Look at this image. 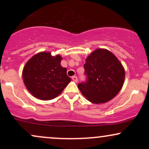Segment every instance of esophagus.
<instances>
[{
	"instance_id": "1",
	"label": "esophagus",
	"mask_w": 149,
	"mask_h": 149,
	"mask_svg": "<svg viewBox=\"0 0 149 149\" xmlns=\"http://www.w3.org/2000/svg\"><path fill=\"white\" fill-rule=\"evenodd\" d=\"M72 80L74 82H76V83H77V82H78V78H77V76H73L72 77Z\"/></svg>"
}]
</instances>
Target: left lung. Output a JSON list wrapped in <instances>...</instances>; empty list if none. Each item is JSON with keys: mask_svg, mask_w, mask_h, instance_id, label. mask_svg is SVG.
Masks as SVG:
<instances>
[{"mask_svg": "<svg viewBox=\"0 0 149 149\" xmlns=\"http://www.w3.org/2000/svg\"><path fill=\"white\" fill-rule=\"evenodd\" d=\"M85 61L86 81L78 85L83 96L94 104L105 103L112 100L124 83L125 72L122 64L106 49H97Z\"/></svg>", "mask_w": 149, "mask_h": 149, "instance_id": "obj_1", "label": "left lung"}]
</instances>
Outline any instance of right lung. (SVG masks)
I'll list each match as a JSON object with an SVG mask.
<instances>
[{"instance_id":"add662e5","label":"right lung","mask_w":149,"mask_h":149,"mask_svg":"<svg viewBox=\"0 0 149 149\" xmlns=\"http://www.w3.org/2000/svg\"><path fill=\"white\" fill-rule=\"evenodd\" d=\"M60 55L50 52L35 54L27 61L22 71L24 83L29 92L39 100H50L62 92L71 82L66 68L61 66Z\"/></svg>"}]
</instances>
